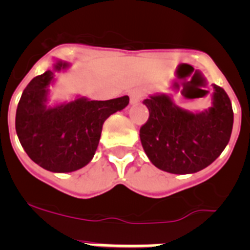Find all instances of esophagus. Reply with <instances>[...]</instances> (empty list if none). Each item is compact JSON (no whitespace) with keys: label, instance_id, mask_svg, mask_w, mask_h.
I'll return each mask as SVG.
<instances>
[{"label":"esophagus","instance_id":"34e87169","mask_svg":"<svg viewBox=\"0 0 250 250\" xmlns=\"http://www.w3.org/2000/svg\"><path fill=\"white\" fill-rule=\"evenodd\" d=\"M143 98V91L140 89H134L130 91V103L138 104Z\"/></svg>","mask_w":250,"mask_h":250}]
</instances>
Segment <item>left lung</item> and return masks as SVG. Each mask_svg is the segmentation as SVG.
<instances>
[{"label":"left lung","mask_w":250,"mask_h":250,"mask_svg":"<svg viewBox=\"0 0 250 250\" xmlns=\"http://www.w3.org/2000/svg\"><path fill=\"white\" fill-rule=\"evenodd\" d=\"M149 119L140 127L141 145L152 164L171 174H193L210 165L222 154L233 129L228 94L214 85L213 106L193 114L167 95L144 100Z\"/></svg>","instance_id":"left-lung-1"}]
</instances>
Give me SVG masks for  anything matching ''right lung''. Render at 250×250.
Wrapping results in <instances>:
<instances>
[{
  "label": "right lung",
  "mask_w": 250,
  "mask_h": 250,
  "mask_svg": "<svg viewBox=\"0 0 250 250\" xmlns=\"http://www.w3.org/2000/svg\"><path fill=\"white\" fill-rule=\"evenodd\" d=\"M66 67L67 63L59 61L54 70L34 77L22 92L16 111L22 147L31 160L54 173H70L89 164L98 149L103 124L129 104V96L106 101L80 98L47 107L54 71Z\"/></svg>",
  "instance_id": "right-lung-1"
}]
</instances>
